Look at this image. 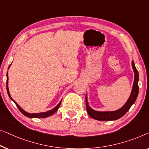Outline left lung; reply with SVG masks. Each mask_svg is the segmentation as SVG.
I'll return each instance as SVG.
<instances>
[{"label":"left lung","instance_id":"obj_1","mask_svg":"<svg viewBox=\"0 0 149 149\" xmlns=\"http://www.w3.org/2000/svg\"><path fill=\"white\" fill-rule=\"evenodd\" d=\"M132 66L134 72V80L132 90L130 96L126 102L124 104L122 107H121L119 109L116 111H98L92 109L89 106L88 102L87 94L86 95V110L88 113L92 118L96 119L98 121H112L116 120L121 118L123 117L126 113L128 111L130 108L131 106L134 103L136 100L137 96L138 95V91H139V88H138V79H139V75L138 72L136 68L134 63L132 61Z\"/></svg>","mask_w":149,"mask_h":149}]
</instances>
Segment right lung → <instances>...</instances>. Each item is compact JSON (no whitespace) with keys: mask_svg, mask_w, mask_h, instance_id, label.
I'll use <instances>...</instances> for the list:
<instances>
[{"mask_svg":"<svg viewBox=\"0 0 149 149\" xmlns=\"http://www.w3.org/2000/svg\"><path fill=\"white\" fill-rule=\"evenodd\" d=\"M11 65L9 66V68H8V70H9L10 66H11ZM8 80H9V77H8V72L7 73V93H8V95H9V98H11V100H12L13 101L15 102V104H16V106L17 107V108L19 109V110L20 111L21 113H22V114H24L25 116L28 117H30V118H45V117H48L49 116H52V115L54 114V113H55L56 111L58 110V109L59 108V106L61 104V100L58 102V104L56 105L55 107L53 108V109L50 110V111H46V112H42V113H28V112H26V111H24L23 109L19 105V104L17 103V102L15 101V100L11 98V95H10V93H9V87H8Z\"/></svg>","mask_w":149,"mask_h":149,"instance_id":"add662e5","label":"right lung"}]
</instances>
